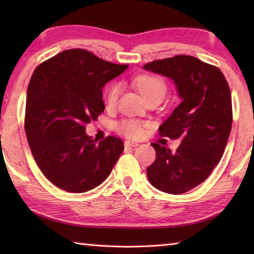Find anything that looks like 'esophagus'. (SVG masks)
Listing matches in <instances>:
<instances>
[{"label": "esophagus", "mask_w": 254, "mask_h": 254, "mask_svg": "<svg viewBox=\"0 0 254 254\" xmlns=\"http://www.w3.org/2000/svg\"><path fill=\"white\" fill-rule=\"evenodd\" d=\"M137 145L139 144L136 142H131V141H126V142H124V147L126 148H135Z\"/></svg>", "instance_id": "1"}]
</instances>
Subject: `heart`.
I'll return each mask as SVG.
<instances>
[{"label": "heart", "mask_w": 254, "mask_h": 254, "mask_svg": "<svg viewBox=\"0 0 254 254\" xmlns=\"http://www.w3.org/2000/svg\"><path fill=\"white\" fill-rule=\"evenodd\" d=\"M134 84L142 94L145 100L153 97L163 98L167 93L166 81L158 76H140L135 78ZM121 92V85L113 83L109 86L105 95V102L107 106H113L118 101V97ZM118 131L128 137H136L142 131V123L136 120H123L117 126Z\"/></svg>", "instance_id": "1"}]
</instances>
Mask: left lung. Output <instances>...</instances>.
I'll list each match as a JSON object with an SVG mask.
<instances>
[{
	"mask_svg": "<svg viewBox=\"0 0 254 254\" xmlns=\"http://www.w3.org/2000/svg\"><path fill=\"white\" fill-rule=\"evenodd\" d=\"M145 70L173 79L180 104L159 127V134L179 139L175 152L158 143L147 168L150 184L168 194H184L205 182L224 153L232 127L229 84L217 67L191 56L154 60Z\"/></svg>",
	"mask_w": 254,
	"mask_h": 254,
	"instance_id": "8db88e82",
	"label": "left lung"
}]
</instances>
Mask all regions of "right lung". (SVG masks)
Here are the masks:
<instances>
[{"instance_id":"add662e5","label":"right lung","mask_w":254,"mask_h":254,"mask_svg":"<svg viewBox=\"0 0 254 254\" xmlns=\"http://www.w3.org/2000/svg\"><path fill=\"white\" fill-rule=\"evenodd\" d=\"M127 68L91 51L69 49L34 69L27 92L25 134L38 167L55 186L85 192L109 177L123 141L110 135L97 142L85 127L104 112L102 88Z\"/></svg>"}]
</instances>
